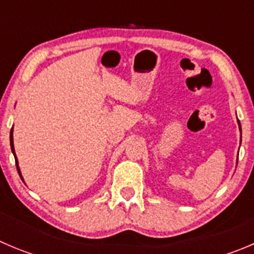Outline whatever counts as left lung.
Instances as JSON below:
<instances>
[{"label":"left lung","mask_w":254,"mask_h":254,"mask_svg":"<svg viewBox=\"0 0 254 254\" xmlns=\"http://www.w3.org/2000/svg\"><path fill=\"white\" fill-rule=\"evenodd\" d=\"M238 125H239V130H241V131H242V129H241V123H239V120H238ZM241 136H242V135H241ZM237 162H238V158H237Z\"/></svg>","instance_id":"left-lung-1"}]
</instances>
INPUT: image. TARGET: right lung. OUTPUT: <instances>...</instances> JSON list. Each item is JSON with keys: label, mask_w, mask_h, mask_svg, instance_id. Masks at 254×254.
Instances as JSON below:
<instances>
[{"label": "right lung", "mask_w": 254, "mask_h": 254, "mask_svg": "<svg viewBox=\"0 0 254 254\" xmlns=\"http://www.w3.org/2000/svg\"><path fill=\"white\" fill-rule=\"evenodd\" d=\"M9 143H11V150H12L13 155H15V159H16V167H17L18 174H20V177H22V175H21V170H20V167H18L17 158H16V153H15V146H13V127H12V129H11V132H9ZM22 179H23V178H22Z\"/></svg>", "instance_id": "obj_1"}]
</instances>
